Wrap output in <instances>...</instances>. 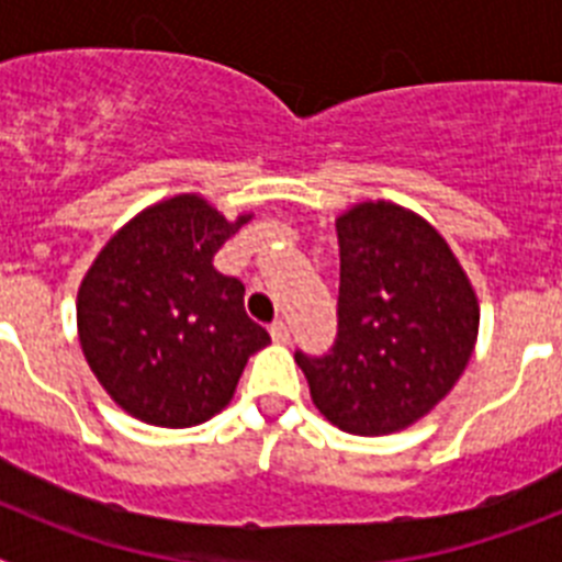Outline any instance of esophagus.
<instances>
[{"label":"esophagus","mask_w":562,"mask_h":562,"mask_svg":"<svg viewBox=\"0 0 562 562\" xmlns=\"http://www.w3.org/2000/svg\"><path fill=\"white\" fill-rule=\"evenodd\" d=\"M270 335L276 342H290V326H286L284 321H276V324L270 326Z\"/></svg>","instance_id":"1"}]
</instances>
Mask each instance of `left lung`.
<instances>
[{
	"instance_id": "left-lung-1",
	"label": "left lung",
	"mask_w": 562,
	"mask_h": 562,
	"mask_svg": "<svg viewBox=\"0 0 562 562\" xmlns=\"http://www.w3.org/2000/svg\"><path fill=\"white\" fill-rule=\"evenodd\" d=\"M340 295L329 355L295 351L315 408L346 434L385 436L439 405L479 337V297L434 225L394 202L337 220Z\"/></svg>"
}]
</instances>
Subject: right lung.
I'll return each mask as SVG.
<instances>
[{
    "instance_id": "obj_1",
    "label": "right lung",
    "mask_w": 562,
    "mask_h": 562,
    "mask_svg": "<svg viewBox=\"0 0 562 562\" xmlns=\"http://www.w3.org/2000/svg\"><path fill=\"white\" fill-rule=\"evenodd\" d=\"M250 213L227 222L196 193L137 213L78 290L89 369L134 419L191 428L220 414L250 355L270 342L245 312V284L213 256Z\"/></svg>"
}]
</instances>
